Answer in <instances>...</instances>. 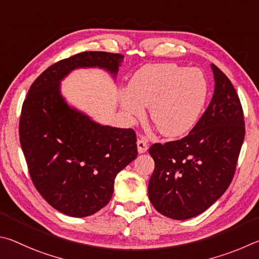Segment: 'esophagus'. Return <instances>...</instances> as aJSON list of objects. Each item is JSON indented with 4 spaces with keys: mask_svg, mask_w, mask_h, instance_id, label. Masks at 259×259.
<instances>
[{
    "mask_svg": "<svg viewBox=\"0 0 259 259\" xmlns=\"http://www.w3.org/2000/svg\"><path fill=\"white\" fill-rule=\"evenodd\" d=\"M138 151L139 153H144L148 150V140L146 138H140L138 140Z\"/></svg>",
    "mask_w": 259,
    "mask_h": 259,
    "instance_id": "1",
    "label": "esophagus"
}]
</instances>
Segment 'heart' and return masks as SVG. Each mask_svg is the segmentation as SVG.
<instances>
[{"mask_svg":"<svg viewBox=\"0 0 259 259\" xmlns=\"http://www.w3.org/2000/svg\"><path fill=\"white\" fill-rule=\"evenodd\" d=\"M208 97V83L198 68L175 63H150L130 79L119 93V104L128 120L144 115L165 137H180L191 131L200 118Z\"/></svg>","mask_w":259,"mask_h":259,"instance_id":"obj_1","label":"heart"}]
</instances>
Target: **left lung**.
<instances>
[{"label":"left lung","mask_w":259,"mask_h":259,"mask_svg":"<svg viewBox=\"0 0 259 259\" xmlns=\"http://www.w3.org/2000/svg\"><path fill=\"white\" fill-rule=\"evenodd\" d=\"M209 106L187 137L149 149L155 170L148 194L161 215L189 220L219 200L233 179L244 139L241 103L231 80L211 65Z\"/></svg>","instance_id":"1"}]
</instances>
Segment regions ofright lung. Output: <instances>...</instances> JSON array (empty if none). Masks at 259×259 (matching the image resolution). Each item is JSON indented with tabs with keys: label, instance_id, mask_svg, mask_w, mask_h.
I'll return each instance as SVG.
<instances>
[{
	"label": "right lung",
	"instance_id": "obj_1",
	"mask_svg": "<svg viewBox=\"0 0 259 259\" xmlns=\"http://www.w3.org/2000/svg\"><path fill=\"white\" fill-rule=\"evenodd\" d=\"M121 54L81 52L54 63L31 84L22 104L19 137L30 178L54 209L93 215L112 197L116 175L138 156L131 128L99 124L70 106L61 81L80 68H99L116 79Z\"/></svg>",
	"mask_w": 259,
	"mask_h": 259
}]
</instances>
